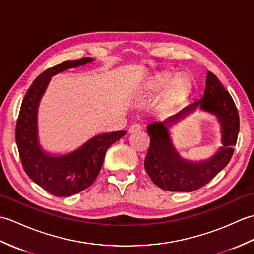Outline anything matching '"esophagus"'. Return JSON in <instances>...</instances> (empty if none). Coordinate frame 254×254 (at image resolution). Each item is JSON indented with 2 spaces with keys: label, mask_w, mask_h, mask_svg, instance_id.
Masks as SVG:
<instances>
[{
  "label": "esophagus",
  "mask_w": 254,
  "mask_h": 254,
  "mask_svg": "<svg viewBox=\"0 0 254 254\" xmlns=\"http://www.w3.org/2000/svg\"><path fill=\"white\" fill-rule=\"evenodd\" d=\"M141 130H142L141 124L134 123V124H132V126L130 127V128H128V133H135V132H138V131H141Z\"/></svg>",
  "instance_id": "obj_1"
}]
</instances>
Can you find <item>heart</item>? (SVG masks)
<instances>
[{"instance_id": "obj_1", "label": "heart", "mask_w": 254, "mask_h": 254, "mask_svg": "<svg viewBox=\"0 0 254 254\" xmlns=\"http://www.w3.org/2000/svg\"><path fill=\"white\" fill-rule=\"evenodd\" d=\"M170 82H171L170 77L168 76L161 77L158 79L157 86L158 87H166V86ZM190 87L191 85L189 83V80H187L186 78H179L178 80H176L174 85L171 86V88L169 89V96L171 98H177V97H180L182 95H185L186 93H188Z\"/></svg>"}]
</instances>
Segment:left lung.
I'll return each instance as SVG.
<instances>
[{
  "mask_svg": "<svg viewBox=\"0 0 254 254\" xmlns=\"http://www.w3.org/2000/svg\"><path fill=\"white\" fill-rule=\"evenodd\" d=\"M197 107L219 119L223 146L213 158L194 163L180 157L171 142L168 127ZM147 133L150 145L144 166L152 181L167 191L192 192L208 183L230 161L239 133L238 110L216 75L208 72L202 99L191 102L165 121L148 124Z\"/></svg>",
  "mask_w": 254,
  "mask_h": 254,
  "instance_id": "obj_1",
  "label": "left lung"
}]
</instances>
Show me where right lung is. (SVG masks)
Masks as SVG:
<instances>
[{"instance_id":"right-lung-1","label":"right lung","mask_w":254,"mask_h":254,"mask_svg":"<svg viewBox=\"0 0 254 254\" xmlns=\"http://www.w3.org/2000/svg\"><path fill=\"white\" fill-rule=\"evenodd\" d=\"M94 59L64 61L41 73L27 90L16 123V144L25 172L38 186L55 196H69L91 186L104 164L105 154L126 131L99 134L74 152L53 156L41 148L38 139L37 113L51 77L68 68L85 65Z\"/></svg>"}]
</instances>
